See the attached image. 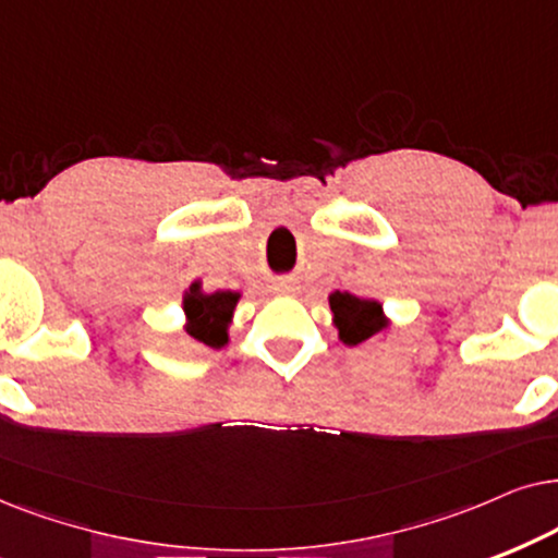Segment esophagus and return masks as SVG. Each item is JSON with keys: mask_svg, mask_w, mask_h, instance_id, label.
<instances>
[{"mask_svg": "<svg viewBox=\"0 0 558 558\" xmlns=\"http://www.w3.org/2000/svg\"><path fill=\"white\" fill-rule=\"evenodd\" d=\"M272 293L293 295V293H299V286H295L293 280H278V283H272Z\"/></svg>", "mask_w": 558, "mask_h": 558, "instance_id": "34e87169", "label": "esophagus"}]
</instances>
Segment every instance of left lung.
Instances as JSON below:
<instances>
[{
    "mask_svg": "<svg viewBox=\"0 0 558 558\" xmlns=\"http://www.w3.org/2000/svg\"><path fill=\"white\" fill-rule=\"evenodd\" d=\"M329 306L333 314V326L339 329V339L349 347L362 344V341L373 339L375 333L388 329V318H385L383 303L373 299H360V295L333 291L329 295Z\"/></svg>",
    "mask_w": 558,
    "mask_h": 558,
    "instance_id": "obj_1",
    "label": "left lung"
}]
</instances>
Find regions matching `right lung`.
I'll return each instance as SVG.
<instances>
[{
  "label": "right lung",
  "instance_id": "add662e5",
  "mask_svg": "<svg viewBox=\"0 0 558 558\" xmlns=\"http://www.w3.org/2000/svg\"><path fill=\"white\" fill-rule=\"evenodd\" d=\"M240 293L234 291H214L204 293L202 283H191L183 293L185 311V331L193 339L211 349H221L229 344V324H232Z\"/></svg>",
  "mask_w": 558,
  "mask_h": 558
}]
</instances>
